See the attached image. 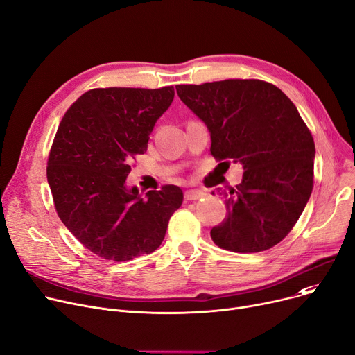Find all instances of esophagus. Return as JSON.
Listing matches in <instances>:
<instances>
[{
  "mask_svg": "<svg viewBox=\"0 0 355 355\" xmlns=\"http://www.w3.org/2000/svg\"><path fill=\"white\" fill-rule=\"evenodd\" d=\"M206 194H204L201 190H187L184 191V198L187 201H193V200H198L201 197H204Z\"/></svg>",
  "mask_w": 355,
  "mask_h": 355,
  "instance_id": "obj_1",
  "label": "esophagus"
}]
</instances>
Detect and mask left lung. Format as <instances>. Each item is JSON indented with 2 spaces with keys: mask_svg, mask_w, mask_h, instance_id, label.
<instances>
[{
  "mask_svg": "<svg viewBox=\"0 0 355 355\" xmlns=\"http://www.w3.org/2000/svg\"><path fill=\"white\" fill-rule=\"evenodd\" d=\"M207 125L211 155L240 162L243 180L226 193L227 214L210 236L230 252H263L285 239L313 187L315 144L285 93L259 79L175 86Z\"/></svg>",
  "mask_w": 355,
  "mask_h": 355,
  "instance_id": "1",
  "label": "left lung"
}]
</instances>
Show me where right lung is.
Here are the masks:
<instances>
[{"label": "right lung", "mask_w": 355, "mask_h": 355, "mask_svg": "<svg viewBox=\"0 0 355 355\" xmlns=\"http://www.w3.org/2000/svg\"><path fill=\"white\" fill-rule=\"evenodd\" d=\"M174 87H99L74 102L55 132L47 181L63 225L92 253L125 262L159 248L182 202L177 185L139 196L125 180Z\"/></svg>", "instance_id": "add662e5"}]
</instances>
